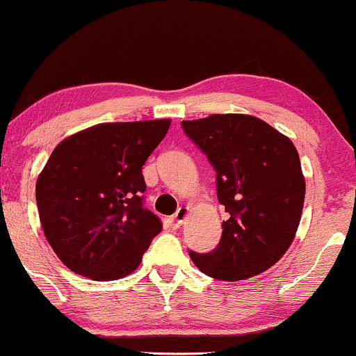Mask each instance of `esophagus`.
Listing matches in <instances>:
<instances>
[{
  "label": "esophagus",
  "instance_id": "1",
  "mask_svg": "<svg viewBox=\"0 0 356 356\" xmlns=\"http://www.w3.org/2000/svg\"><path fill=\"white\" fill-rule=\"evenodd\" d=\"M189 212H191L189 205H182V207H179V209H177V212H175V216H174L175 224L181 225L182 222L187 219V216H189Z\"/></svg>",
  "mask_w": 356,
  "mask_h": 356
}]
</instances>
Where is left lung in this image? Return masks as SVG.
Segmentation results:
<instances>
[{
    "label": "left lung",
    "mask_w": 356,
    "mask_h": 356,
    "mask_svg": "<svg viewBox=\"0 0 356 356\" xmlns=\"http://www.w3.org/2000/svg\"><path fill=\"white\" fill-rule=\"evenodd\" d=\"M217 172V197L230 213L219 247L194 254L205 275L245 280L275 265L300 224L305 177L289 137L248 114H212L182 121Z\"/></svg>",
    "instance_id": "1"
}]
</instances>
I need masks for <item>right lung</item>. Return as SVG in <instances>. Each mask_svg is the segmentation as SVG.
Segmentation results:
<instances>
[{
  "mask_svg": "<svg viewBox=\"0 0 356 356\" xmlns=\"http://www.w3.org/2000/svg\"><path fill=\"white\" fill-rule=\"evenodd\" d=\"M170 119L104 122L61 140L36 181L46 241L70 270L118 280L139 267L162 230L143 205V165Z\"/></svg>",
  "mask_w": 356,
  "mask_h": 356,
  "instance_id": "obj_1",
  "label": "right lung"
}]
</instances>
